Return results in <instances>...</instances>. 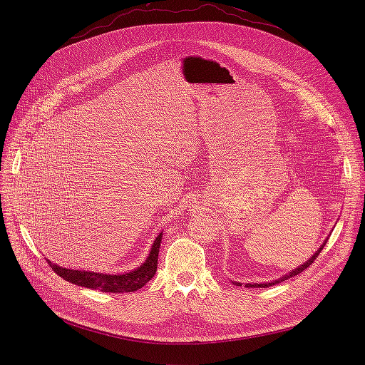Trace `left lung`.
Wrapping results in <instances>:
<instances>
[{
	"mask_svg": "<svg viewBox=\"0 0 365 365\" xmlns=\"http://www.w3.org/2000/svg\"><path fill=\"white\" fill-rule=\"evenodd\" d=\"M325 242H327V241H325ZM325 242L321 245V248H319V250L308 260V262H306V263H303V264H300L299 267H297V269H294L293 272H289V274H287V275H284L282 278H279V279H277V281H271V282H264V284H247L245 287H255V289H264V287H269V285H275V284H279L281 281H285V279H289V278H292V277H296V275H299V274H302L304 269H308V267L314 263V260L318 257V255L322 252V248H324V245H325Z\"/></svg>",
	"mask_w": 365,
	"mask_h": 365,
	"instance_id": "left-lung-1",
	"label": "left lung"
}]
</instances>
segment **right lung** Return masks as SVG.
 <instances>
[{
    "label": "right lung",
    "instance_id": "right-lung-1",
    "mask_svg": "<svg viewBox=\"0 0 365 365\" xmlns=\"http://www.w3.org/2000/svg\"><path fill=\"white\" fill-rule=\"evenodd\" d=\"M161 235L157 237V240L153 241L150 253L145 263H142L140 267L134 269L128 274L123 275H109V274H96V272H88V271H73V269H66V267L57 266L51 262H48L51 269L62 277L63 279L87 287V289L93 290H101L105 293H130V292H136L153 277L157 272V266H158V252H160V244H161Z\"/></svg>",
    "mask_w": 365,
    "mask_h": 365
}]
</instances>
